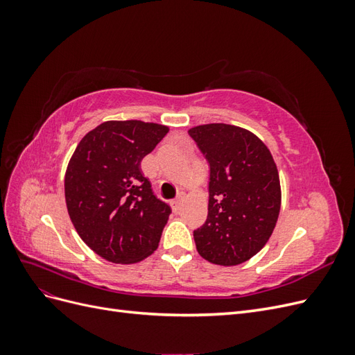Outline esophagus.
I'll return each mask as SVG.
<instances>
[{"label": "esophagus", "mask_w": 355, "mask_h": 355, "mask_svg": "<svg viewBox=\"0 0 355 355\" xmlns=\"http://www.w3.org/2000/svg\"><path fill=\"white\" fill-rule=\"evenodd\" d=\"M182 206H184V196H179L176 200L171 201V209H173L175 213H179L182 210Z\"/></svg>", "instance_id": "34e87169"}]
</instances>
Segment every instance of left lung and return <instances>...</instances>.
I'll return each instance as SVG.
<instances>
[{
    "label": "left lung",
    "mask_w": 355,
    "mask_h": 355,
    "mask_svg": "<svg viewBox=\"0 0 355 355\" xmlns=\"http://www.w3.org/2000/svg\"><path fill=\"white\" fill-rule=\"evenodd\" d=\"M210 166L209 213L194 231L200 256L223 266L249 261L270 240L282 206L270 149L245 128L202 124L188 130Z\"/></svg>",
    "instance_id": "obj_1"
}]
</instances>
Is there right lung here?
I'll return each instance as SVG.
<instances>
[{
	"mask_svg": "<svg viewBox=\"0 0 355 355\" xmlns=\"http://www.w3.org/2000/svg\"><path fill=\"white\" fill-rule=\"evenodd\" d=\"M168 133L139 120L105 121L85 135L69 159L65 200L81 240L114 263L153 254L171 213L158 200L141 161Z\"/></svg>",
	"mask_w": 355,
	"mask_h": 355,
	"instance_id": "right-lung-1",
	"label": "right lung"
}]
</instances>
